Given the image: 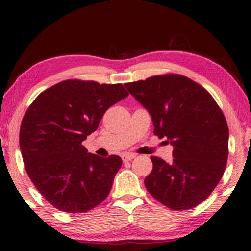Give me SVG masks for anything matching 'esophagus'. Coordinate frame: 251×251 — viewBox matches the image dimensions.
Instances as JSON below:
<instances>
[{"instance_id":"1","label":"esophagus","mask_w":251,"mask_h":251,"mask_svg":"<svg viewBox=\"0 0 251 251\" xmlns=\"http://www.w3.org/2000/svg\"><path fill=\"white\" fill-rule=\"evenodd\" d=\"M134 158H135V154H133V153H123L122 154V160L125 162L131 161V160L134 159Z\"/></svg>"}]
</instances>
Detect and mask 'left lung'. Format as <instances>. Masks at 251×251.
Returning a JSON list of instances; mask_svg holds the SVG:
<instances>
[{
  "instance_id": "1",
  "label": "left lung",
  "mask_w": 251,
  "mask_h": 251,
  "mask_svg": "<svg viewBox=\"0 0 251 251\" xmlns=\"http://www.w3.org/2000/svg\"><path fill=\"white\" fill-rule=\"evenodd\" d=\"M125 85L150 113L153 133L174 147L170 163L151 157L147 190L174 210L198 206L227 164L229 129L223 111L208 91L183 75H155Z\"/></svg>"
}]
</instances>
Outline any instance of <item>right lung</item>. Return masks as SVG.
I'll list each match as a JSON object with an SVG mask.
<instances>
[{
    "label": "right lung",
    "mask_w": 251,
    "mask_h": 251,
    "mask_svg": "<svg viewBox=\"0 0 251 251\" xmlns=\"http://www.w3.org/2000/svg\"><path fill=\"white\" fill-rule=\"evenodd\" d=\"M129 96L122 84L67 80L32 102L20 129V148L31 181L53 207L77 213L100 204L122 166L82 146L111 105Z\"/></svg>",
    "instance_id": "right-lung-1"
}]
</instances>
